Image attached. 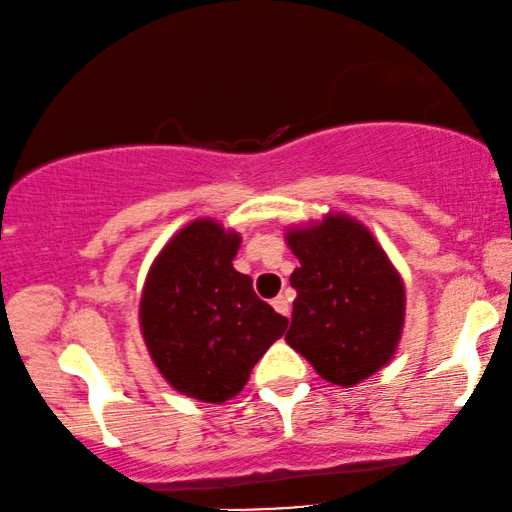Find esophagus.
<instances>
[{
    "label": "esophagus",
    "instance_id": "esophagus-1",
    "mask_svg": "<svg viewBox=\"0 0 512 512\" xmlns=\"http://www.w3.org/2000/svg\"><path fill=\"white\" fill-rule=\"evenodd\" d=\"M271 307L276 309L278 314H283V316H288L290 314V302H288V297L286 295H278V297H274V300H271Z\"/></svg>",
    "mask_w": 512,
    "mask_h": 512
}]
</instances>
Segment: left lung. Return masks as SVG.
Listing matches in <instances>:
<instances>
[{
    "mask_svg": "<svg viewBox=\"0 0 512 512\" xmlns=\"http://www.w3.org/2000/svg\"><path fill=\"white\" fill-rule=\"evenodd\" d=\"M286 243L300 260L286 342L328 383L352 387L387 366L404 328L399 271L359 219L328 212L297 224Z\"/></svg>",
    "mask_w": 512,
    "mask_h": 512,
    "instance_id": "8db88e82",
    "label": "left lung"
}]
</instances>
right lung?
Listing matches in <instances>:
<instances>
[{
    "label": "right lung",
    "mask_w": 512,
    "mask_h": 512,
    "mask_svg": "<svg viewBox=\"0 0 512 512\" xmlns=\"http://www.w3.org/2000/svg\"><path fill=\"white\" fill-rule=\"evenodd\" d=\"M238 248L234 229L193 219L158 252L141 290L139 328L155 368L208 404L234 399L288 326L234 269Z\"/></svg>",
    "instance_id": "obj_1"
}]
</instances>
